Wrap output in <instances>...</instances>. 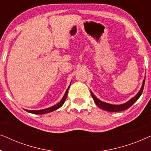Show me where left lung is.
I'll return each instance as SVG.
<instances>
[{
    "label": "left lung",
    "mask_w": 151,
    "mask_h": 151,
    "mask_svg": "<svg viewBox=\"0 0 151 151\" xmlns=\"http://www.w3.org/2000/svg\"><path fill=\"white\" fill-rule=\"evenodd\" d=\"M144 83H145V78H144L143 81V84H142V86L141 89L139 90V93H138L135 97H133L131 100L128 101L127 103H125V104H120V105H113V104H108V103L102 102V101L98 100V99L94 96V94L93 93L92 91H91V93L92 98L94 100L96 105L100 107V109H102L104 111H109V112H118V111H122L127 110V109H129L130 106H131L132 105H133L134 103H135L136 101L139 99V97L141 96L142 92H143Z\"/></svg>",
    "instance_id": "left-lung-1"
}]
</instances>
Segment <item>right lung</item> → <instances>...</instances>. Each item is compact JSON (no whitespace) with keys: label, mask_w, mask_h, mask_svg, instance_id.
<instances>
[{"label":"right lung","mask_w":151,"mask_h":151,"mask_svg":"<svg viewBox=\"0 0 151 151\" xmlns=\"http://www.w3.org/2000/svg\"><path fill=\"white\" fill-rule=\"evenodd\" d=\"M70 87V85L66 91L65 92V96H63V99H62L60 102L59 103H58L57 104L54 105V106L50 107V108H47V109H42V110H38V111H30V110H27V109H24L26 111H27L29 113H34V114H45V113H49V112H51V111H53L55 110H56V109H59L60 107H61L63 106L64 102H65L66 100V98H67V94H68V90H69V88Z\"/></svg>","instance_id":"add662e5"}]
</instances>
